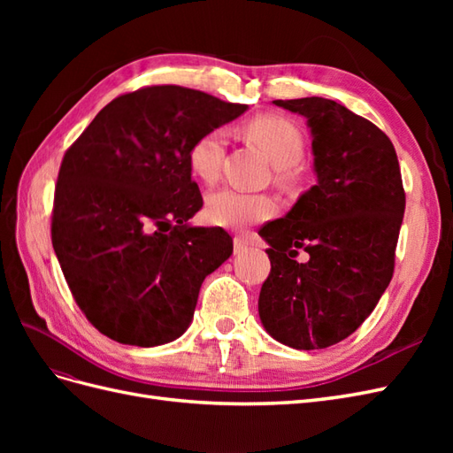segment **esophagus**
I'll list each match as a JSON object with an SVG mask.
<instances>
[{
    "label": "esophagus",
    "instance_id": "1",
    "mask_svg": "<svg viewBox=\"0 0 453 453\" xmlns=\"http://www.w3.org/2000/svg\"><path fill=\"white\" fill-rule=\"evenodd\" d=\"M251 245V242L245 236H236L234 238V253H243L248 251V248Z\"/></svg>",
    "mask_w": 453,
    "mask_h": 453
}]
</instances>
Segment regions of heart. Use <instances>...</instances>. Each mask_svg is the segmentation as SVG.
I'll list each match as a JSON object with an SVG mask.
<instances>
[{
    "label": "heart",
    "mask_w": 453,
    "mask_h": 453,
    "mask_svg": "<svg viewBox=\"0 0 453 453\" xmlns=\"http://www.w3.org/2000/svg\"><path fill=\"white\" fill-rule=\"evenodd\" d=\"M245 138L255 143L273 164L276 181L291 188L296 185L300 170L298 162L304 157V138L289 119L263 113L242 125ZM225 158V134L210 130L193 142L188 149L190 170L202 181L213 183L221 173ZM276 211V202L266 195L243 193L238 188H219L205 200L208 221L225 228H242L251 223L266 221Z\"/></svg>",
    "instance_id": "heart-1"
}]
</instances>
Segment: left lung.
I'll use <instances>...</instances> for the list:
<instances>
[{"instance_id":"left-lung-1","label":"left lung","mask_w":453,"mask_h":453,"mask_svg":"<svg viewBox=\"0 0 453 453\" xmlns=\"http://www.w3.org/2000/svg\"><path fill=\"white\" fill-rule=\"evenodd\" d=\"M272 104L306 117L318 183L258 232L272 265L258 315L281 344L323 349L357 331L393 278L401 168L388 135L348 107L318 96Z\"/></svg>"}]
</instances>
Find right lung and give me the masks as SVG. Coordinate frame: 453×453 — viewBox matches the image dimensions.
Instances as JSON below:
<instances>
[{"label": "right lung", "mask_w": 453, "mask_h": 453, "mask_svg": "<svg viewBox=\"0 0 453 453\" xmlns=\"http://www.w3.org/2000/svg\"><path fill=\"white\" fill-rule=\"evenodd\" d=\"M245 111L193 88L145 87L107 104L65 150L52 248L77 306L107 338L153 348L193 321L232 238L187 223L203 203L188 149Z\"/></svg>", "instance_id": "1"}]
</instances>
